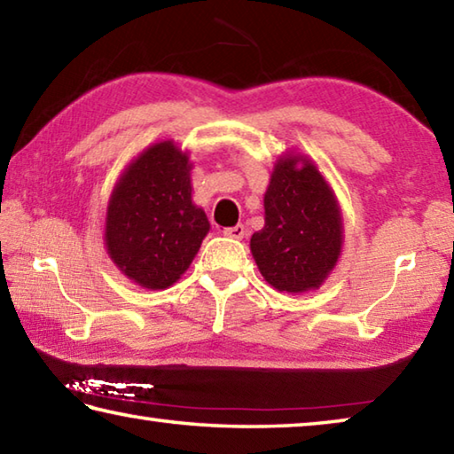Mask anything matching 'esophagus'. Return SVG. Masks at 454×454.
<instances>
[{
  "mask_svg": "<svg viewBox=\"0 0 454 454\" xmlns=\"http://www.w3.org/2000/svg\"><path fill=\"white\" fill-rule=\"evenodd\" d=\"M246 234V228L242 224H236V226H230V228H224V236L228 238H234V240H242Z\"/></svg>",
  "mask_w": 454,
  "mask_h": 454,
  "instance_id": "34e87169",
  "label": "esophagus"
}]
</instances>
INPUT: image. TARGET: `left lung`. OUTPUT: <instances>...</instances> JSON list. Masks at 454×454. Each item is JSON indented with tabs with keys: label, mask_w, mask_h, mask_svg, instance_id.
I'll return each instance as SVG.
<instances>
[{
	"label": "left lung",
	"mask_w": 454,
	"mask_h": 454,
	"mask_svg": "<svg viewBox=\"0 0 454 454\" xmlns=\"http://www.w3.org/2000/svg\"><path fill=\"white\" fill-rule=\"evenodd\" d=\"M342 244V208L326 176L306 153L282 152L264 192V228L250 238L260 274L288 294L318 290Z\"/></svg>",
	"instance_id": "8db88e82"
}]
</instances>
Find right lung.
<instances>
[{
	"mask_svg": "<svg viewBox=\"0 0 454 454\" xmlns=\"http://www.w3.org/2000/svg\"><path fill=\"white\" fill-rule=\"evenodd\" d=\"M190 152L168 137L150 144L114 184L104 244L118 270L145 290H166L196 258L210 222L192 200Z\"/></svg>",
	"mask_w": 454,
	"mask_h": 454,
	"instance_id": "1",
	"label": "right lung"
}]
</instances>
